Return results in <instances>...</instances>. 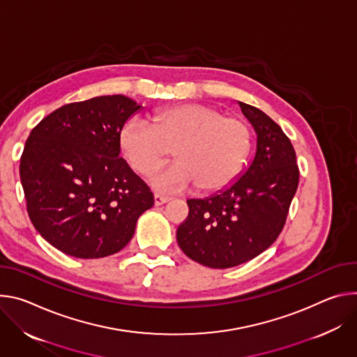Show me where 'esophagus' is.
I'll return each mask as SVG.
<instances>
[{
	"mask_svg": "<svg viewBox=\"0 0 357 357\" xmlns=\"http://www.w3.org/2000/svg\"><path fill=\"white\" fill-rule=\"evenodd\" d=\"M167 202H170V197H166L162 194H154V206H162Z\"/></svg>",
	"mask_w": 357,
	"mask_h": 357,
	"instance_id": "obj_1",
	"label": "esophagus"
}]
</instances>
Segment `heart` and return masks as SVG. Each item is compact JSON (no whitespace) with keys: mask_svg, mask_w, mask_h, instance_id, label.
I'll return each mask as SVG.
<instances>
[{"mask_svg":"<svg viewBox=\"0 0 357 357\" xmlns=\"http://www.w3.org/2000/svg\"><path fill=\"white\" fill-rule=\"evenodd\" d=\"M119 146L142 176L162 166L173 150L177 163L153 178L158 188L183 190L194 184L202 192H213L241 172L251 149V130L240 117L187 103L155 113L153 125L128 119L119 132Z\"/></svg>","mask_w":357,"mask_h":357,"instance_id":"1","label":"heart"}]
</instances>
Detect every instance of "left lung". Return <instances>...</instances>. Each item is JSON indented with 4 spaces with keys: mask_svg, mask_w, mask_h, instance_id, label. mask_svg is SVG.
I'll use <instances>...</instances> for the list:
<instances>
[{
    "mask_svg": "<svg viewBox=\"0 0 357 357\" xmlns=\"http://www.w3.org/2000/svg\"><path fill=\"white\" fill-rule=\"evenodd\" d=\"M257 133L251 165L236 181L207 199L187 200L177 228L181 251L208 268H231L264 252L281 234L298 188L294 146L262 110L238 102Z\"/></svg>",
    "mask_w": 357,
    "mask_h": 357,
    "instance_id": "8db88e82",
    "label": "left lung"
}]
</instances>
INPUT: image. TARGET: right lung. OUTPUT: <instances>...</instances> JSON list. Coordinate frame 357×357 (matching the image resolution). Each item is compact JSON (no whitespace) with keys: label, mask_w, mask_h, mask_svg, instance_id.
<instances>
[{"label":"right lung","mask_w":357,"mask_h":357,"mask_svg":"<svg viewBox=\"0 0 357 357\" xmlns=\"http://www.w3.org/2000/svg\"><path fill=\"white\" fill-rule=\"evenodd\" d=\"M139 110L128 96H98L56 109L32 129L20 165L28 215L63 254L92 259L119 252L153 207L150 188L119 146V132Z\"/></svg>","instance_id":"add662e5"}]
</instances>
